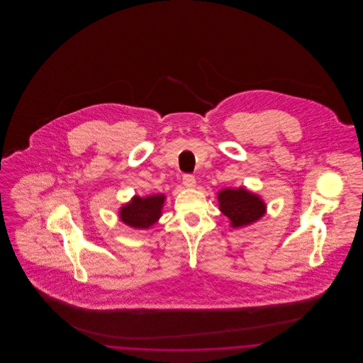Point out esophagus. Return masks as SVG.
<instances>
[{
  "mask_svg": "<svg viewBox=\"0 0 363 363\" xmlns=\"http://www.w3.org/2000/svg\"><path fill=\"white\" fill-rule=\"evenodd\" d=\"M182 182L185 185V188H194L196 186V178L191 174H185L182 178Z\"/></svg>",
  "mask_w": 363,
  "mask_h": 363,
  "instance_id": "obj_1",
  "label": "esophagus"
}]
</instances>
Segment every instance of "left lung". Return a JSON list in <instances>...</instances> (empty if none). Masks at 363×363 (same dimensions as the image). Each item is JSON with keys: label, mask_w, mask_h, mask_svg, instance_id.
Here are the masks:
<instances>
[{"label": "left lung", "mask_w": 363, "mask_h": 363, "mask_svg": "<svg viewBox=\"0 0 363 363\" xmlns=\"http://www.w3.org/2000/svg\"><path fill=\"white\" fill-rule=\"evenodd\" d=\"M218 200L220 211L230 219L234 228L257 222L264 216L267 208L259 196L245 188L220 190Z\"/></svg>", "instance_id": "1"}]
</instances>
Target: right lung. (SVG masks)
I'll use <instances>...</instances> for the list:
<instances>
[{"instance_id": "right-lung-1", "label": "right lung", "mask_w": 363, "mask_h": 363, "mask_svg": "<svg viewBox=\"0 0 363 363\" xmlns=\"http://www.w3.org/2000/svg\"><path fill=\"white\" fill-rule=\"evenodd\" d=\"M163 194H152L147 197L135 196L130 203L125 204L120 211V219L125 225L133 228H150L157 222L164 204Z\"/></svg>"}]
</instances>
